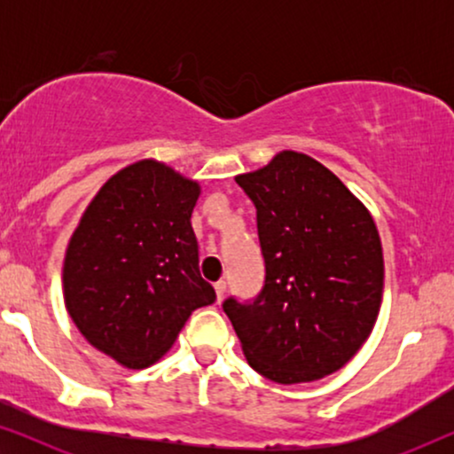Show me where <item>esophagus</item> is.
Instances as JSON below:
<instances>
[{"label":"esophagus","mask_w":454,"mask_h":454,"mask_svg":"<svg viewBox=\"0 0 454 454\" xmlns=\"http://www.w3.org/2000/svg\"><path fill=\"white\" fill-rule=\"evenodd\" d=\"M215 291H216V300H223L225 297V291H227V283L225 281H216L215 283Z\"/></svg>","instance_id":"34e87169"}]
</instances>
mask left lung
<instances>
[{"instance_id":"1","label":"left lung","mask_w":454,"mask_h":454,"mask_svg":"<svg viewBox=\"0 0 454 454\" xmlns=\"http://www.w3.org/2000/svg\"><path fill=\"white\" fill-rule=\"evenodd\" d=\"M256 207L264 287L223 309L247 364L278 384L320 380L343 368L376 325L382 244L370 210L331 169L283 151L235 177Z\"/></svg>"}]
</instances>
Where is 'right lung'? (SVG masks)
Segmentation results:
<instances>
[{
  "label": "right lung",
  "instance_id": "right-lung-1",
  "mask_svg": "<svg viewBox=\"0 0 454 454\" xmlns=\"http://www.w3.org/2000/svg\"><path fill=\"white\" fill-rule=\"evenodd\" d=\"M198 196L194 179L138 160L105 182L67 244V314L95 349L129 370L163 357L190 314L216 300L190 223Z\"/></svg>",
  "mask_w": 454,
  "mask_h": 454
}]
</instances>
